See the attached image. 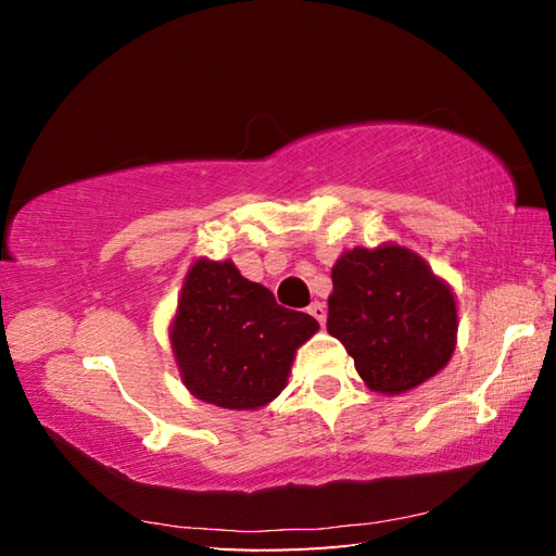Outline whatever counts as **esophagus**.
<instances>
[{"label": "esophagus", "mask_w": 556, "mask_h": 556, "mask_svg": "<svg viewBox=\"0 0 556 556\" xmlns=\"http://www.w3.org/2000/svg\"><path fill=\"white\" fill-rule=\"evenodd\" d=\"M308 314H312L318 324H326V304L324 301H314L312 306H308Z\"/></svg>", "instance_id": "esophagus-1"}]
</instances>
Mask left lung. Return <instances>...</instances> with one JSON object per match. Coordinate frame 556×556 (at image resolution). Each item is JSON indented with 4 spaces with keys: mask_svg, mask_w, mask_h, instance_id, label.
<instances>
[{
    "mask_svg": "<svg viewBox=\"0 0 556 556\" xmlns=\"http://www.w3.org/2000/svg\"><path fill=\"white\" fill-rule=\"evenodd\" d=\"M328 333L370 390L400 394L444 368L456 345V301L427 262L400 244L355 248L336 262Z\"/></svg>",
    "mask_w": 556,
    "mask_h": 556,
    "instance_id": "1",
    "label": "left lung"
}]
</instances>
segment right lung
Instances as JSON below:
<instances>
[{"label": "right lung", "instance_id": "right-lung-1", "mask_svg": "<svg viewBox=\"0 0 556 556\" xmlns=\"http://www.w3.org/2000/svg\"><path fill=\"white\" fill-rule=\"evenodd\" d=\"M316 318L277 304L232 262L199 260L186 277L172 326L181 380L225 409H257L285 390L296 348Z\"/></svg>", "mask_w": 556, "mask_h": 556}]
</instances>
